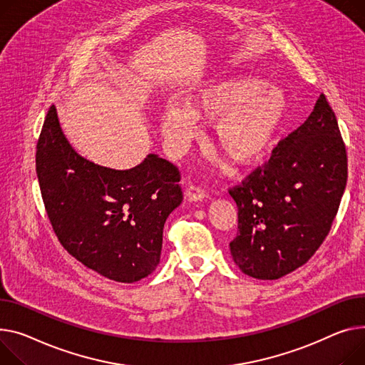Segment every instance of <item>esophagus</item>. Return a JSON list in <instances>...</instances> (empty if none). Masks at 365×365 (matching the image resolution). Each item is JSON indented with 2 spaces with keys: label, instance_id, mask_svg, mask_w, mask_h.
Masks as SVG:
<instances>
[{
  "label": "esophagus",
  "instance_id": "1",
  "mask_svg": "<svg viewBox=\"0 0 365 365\" xmlns=\"http://www.w3.org/2000/svg\"><path fill=\"white\" fill-rule=\"evenodd\" d=\"M185 197L189 200V201H202L207 195H205V190L198 186V185H190L186 187L185 190Z\"/></svg>",
  "mask_w": 365,
  "mask_h": 365
}]
</instances>
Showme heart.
Listing matches in <instances>:
<instances>
[{
	"label": "heart",
	"instance_id": "heart-1",
	"mask_svg": "<svg viewBox=\"0 0 365 365\" xmlns=\"http://www.w3.org/2000/svg\"><path fill=\"white\" fill-rule=\"evenodd\" d=\"M289 100L276 83H258L250 76L217 78L192 91L186 110L170 106L160 115L165 140L182 148L195 121L210 123L217 153L237 167L262 161L272 151L284 125Z\"/></svg>",
	"mask_w": 365,
	"mask_h": 365
}]
</instances>
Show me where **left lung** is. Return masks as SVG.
Wrapping results in <instances>:
<instances>
[{
    "mask_svg": "<svg viewBox=\"0 0 365 365\" xmlns=\"http://www.w3.org/2000/svg\"><path fill=\"white\" fill-rule=\"evenodd\" d=\"M348 180V158L324 93L270 160L229 189L237 205L233 261L245 274L276 280L304 265L330 232Z\"/></svg>",
    "mask_w": 365,
    "mask_h": 365,
    "instance_id": "left-lung-1",
    "label": "left lung"
}]
</instances>
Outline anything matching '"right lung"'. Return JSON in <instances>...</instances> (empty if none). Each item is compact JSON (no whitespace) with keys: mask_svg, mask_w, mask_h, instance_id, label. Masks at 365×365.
<instances>
[{"mask_svg":"<svg viewBox=\"0 0 365 365\" xmlns=\"http://www.w3.org/2000/svg\"><path fill=\"white\" fill-rule=\"evenodd\" d=\"M36 175L48 218L70 255L121 283L155 270L164 223L183 200L176 165L155 154L129 170L95 164L71 148L51 106L36 145Z\"/></svg>","mask_w":365,"mask_h":365,"instance_id":"obj_1","label":"right lung"}]
</instances>
